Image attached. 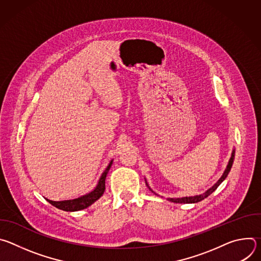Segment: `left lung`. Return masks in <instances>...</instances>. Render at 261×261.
Segmentation results:
<instances>
[{"label":"left lung","instance_id":"left-lung-1","mask_svg":"<svg viewBox=\"0 0 261 261\" xmlns=\"http://www.w3.org/2000/svg\"><path fill=\"white\" fill-rule=\"evenodd\" d=\"M234 155H236V150L233 148L232 153H231V157H230V159H229V161H228V164H227V166H226L224 172H223V174H222L221 177L217 180V182H216L215 185H213L212 187H211L210 189H207L204 193L199 194V195H194V196H185V197H178V198H167V200H169V201H171V202H174V203H196V202H199V201L203 200L204 198H206L208 195H211V194L219 187L220 184L227 177V175H228V173H229V171H230V169H231V167H232V163H233V160H234ZM145 184H146V186L148 187V189H150L152 192H154V191L150 188V186H148L146 179H145ZM154 193H155V192H154ZM155 194H156V193H155Z\"/></svg>","mask_w":261,"mask_h":261}]
</instances>
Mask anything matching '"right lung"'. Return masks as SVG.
<instances>
[{"instance_id":"right-lung-1","label":"right lung","mask_w":261,"mask_h":261,"mask_svg":"<svg viewBox=\"0 0 261 261\" xmlns=\"http://www.w3.org/2000/svg\"><path fill=\"white\" fill-rule=\"evenodd\" d=\"M113 161L111 160L109 162V164L107 165V167L104 169V171L102 172L96 187L89 193L74 198V199H69V200H62V201H54V200H49L46 198V200L53 204L54 206H56L57 208H60L62 211H66V212H76V211H81L84 208H87L88 206H90L91 204H93L96 200H98L104 193L105 191V178L106 175L110 169L111 164H113Z\"/></svg>"}]
</instances>
